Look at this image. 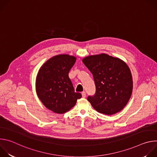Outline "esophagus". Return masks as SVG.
Masks as SVG:
<instances>
[{
  "label": "esophagus",
  "instance_id": "esophagus-1",
  "mask_svg": "<svg viewBox=\"0 0 157 157\" xmlns=\"http://www.w3.org/2000/svg\"><path fill=\"white\" fill-rule=\"evenodd\" d=\"M81 94H82V98H86V93H85L84 91L82 92V93H81Z\"/></svg>",
  "mask_w": 157,
  "mask_h": 157
}]
</instances>
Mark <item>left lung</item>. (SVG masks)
<instances>
[{
	"instance_id": "8db88e82",
	"label": "left lung",
	"mask_w": 157,
	"mask_h": 157,
	"mask_svg": "<svg viewBox=\"0 0 157 157\" xmlns=\"http://www.w3.org/2000/svg\"><path fill=\"white\" fill-rule=\"evenodd\" d=\"M93 75L96 91L87 101L98 113L113 115L122 110L128 102L133 89L130 70L123 60L105 53L82 59Z\"/></svg>"
}]
</instances>
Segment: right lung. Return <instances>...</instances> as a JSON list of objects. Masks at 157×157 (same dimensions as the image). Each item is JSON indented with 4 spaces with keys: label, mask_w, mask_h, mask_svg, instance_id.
<instances>
[{
    "label": "right lung",
    "mask_w": 157,
    "mask_h": 157,
    "mask_svg": "<svg viewBox=\"0 0 157 157\" xmlns=\"http://www.w3.org/2000/svg\"><path fill=\"white\" fill-rule=\"evenodd\" d=\"M76 58L69 55H58L44 63L36 78V92L43 104L56 114L70 110L82 96L75 93L68 73Z\"/></svg>",
    "instance_id": "right-lung-1"
}]
</instances>
